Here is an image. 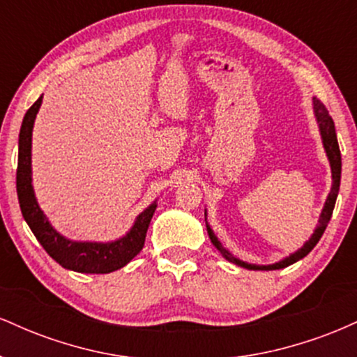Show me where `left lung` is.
<instances>
[{"mask_svg":"<svg viewBox=\"0 0 357 357\" xmlns=\"http://www.w3.org/2000/svg\"><path fill=\"white\" fill-rule=\"evenodd\" d=\"M314 112H315V119H317L319 130H321L324 149H326L327 158H329V162H331V171H333V188H331L329 196H327L326 204H324V210L321 213V218H319L317 228H315V231L312 233V236H310L309 241H305L304 247L298 248L296 253H292V255H289L287 258H284V260L277 261V264H272V265H253V264H247V261L238 260V258L233 257L227 248H223V245H221L220 241H218V238H216L215 233H213V230L210 228V225H208V221H206V230H208V235H210L211 243L215 245L216 250H218L221 255L227 258L228 261H231V264L238 265V267L248 268V270H278V268H285V267H289V265L296 264V261L301 260V258H304L307 253H309L310 250H312L315 245H317V241L321 240L322 233L326 231L327 223H329L331 216H333L335 199H337L339 184H341V151H339L337 136H335V127H334L333 117L329 116V110L326 109V105H324L321 100L315 99V97H314ZM204 216H206V211H204Z\"/></svg>","mask_w":357,"mask_h":357,"instance_id":"8db88e82","label":"left lung"}]
</instances>
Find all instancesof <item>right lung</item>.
<instances>
[{
    "label": "right lung",
    "instance_id": "1",
    "mask_svg": "<svg viewBox=\"0 0 357 357\" xmlns=\"http://www.w3.org/2000/svg\"><path fill=\"white\" fill-rule=\"evenodd\" d=\"M43 96L26 110L20 129L18 169H16V192L23 218L33 231L36 240L56 264L63 268L80 273H110L129 264L144 247L146 233L155 211V202L147 206L134 221L132 228L122 238L109 243L99 241H72L53 230L50 221L36 203L31 186V130L42 105Z\"/></svg>",
    "mask_w": 357,
    "mask_h": 357
}]
</instances>
